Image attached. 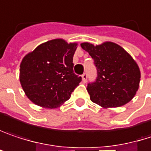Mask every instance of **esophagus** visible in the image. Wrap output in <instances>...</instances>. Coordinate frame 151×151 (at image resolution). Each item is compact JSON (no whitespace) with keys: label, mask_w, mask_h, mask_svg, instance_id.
I'll list each match as a JSON object with an SVG mask.
<instances>
[{"label":"esophagus","mask_w":151,"mask_h":151,"mask_svg":"<svg viewBox=\"0 0 151 151\" xmlns=\"http://www.w3.org/2000/svg\"><path fill=\"white\" fill-rule=\"evenodd\" d=\"M87 78H88V75H87V73H84V74L82 76V79H83V83H87Z\"/></svg>","instance_id":"obj_1"}]
</instances>
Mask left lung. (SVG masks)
<instances>
[{
    "label": "left lung",
    "instance_id": "8db88e82",
    "mask_svg": "<svg viewBox=\"0 0 151 151\" xmlns=\"http://www.w3.org/2000/svg\"><path fill=\"white\" fill-rule=\"evenodd\" d=\"M94 59L97 78L88 84L90 100L104 109L116 108L130 102L138 90L141 72L137 62L121 46L112 42L100 45L81 43Z\"/></svg>",
    "mask_w": 151,
    "mask_h": 151
}]
</instances>
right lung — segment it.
<instances>
[{
  "instance_id": "1",
  "label": "right lung",
  "mask_w": 151,
  "mask_h": 151,
  "mask_svg": "<svg viewBox=\"0 0 151 151\" xmlns=\"http://www.w3.org/2000/svg\"><path fill=\"white\" fill-rule=\"evenodd\" d=\"M77 45L54 39L40 44L23 57L20 64V83L33 104L55 109L70 98L82 81L73 71Z\"/></svg>"
}]
</instances>
